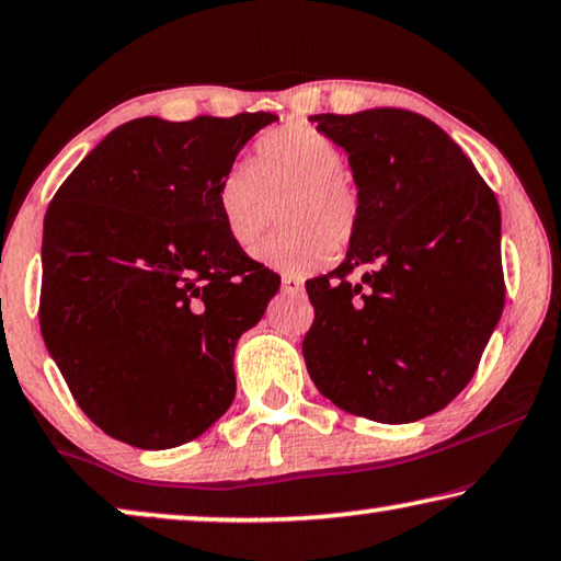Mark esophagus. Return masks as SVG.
Instances as JSON below:
<instances>
[{"mask_svg": "<svg viewBox=\"0 0 561 561\" xmlns=\"http://www.w3.org/2000/svg\"><path fill=\"white\" fill-rule=\"evenodd\" d=\"M280 288H283V294H300V290H304V280L300 278H296V275H283L280 278Z\"/></svg>", "mask_w": 561, "mask_h": 561, "instance_id": "obj_1", "label": "esophagus"}]
</instances>
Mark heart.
Masks as SVG:
<instances>
[{
	"mask_svg": "<svg viewBox=\"0 0 561 561\" xmlns=\"http://www.w3.org/2000/svg\"><path fill=\"white\" fill-rule=\"evenodd\" d=\"M336 141L311 126H286L255 146V167L238 161L222 174L215 202L234 245L253 253L280 213L283 230L261 250L283 271H308L348 248L362 227L359 190L344 174Z\"/></svg>",
	"mask_w": 561,
	"mask_h": 561,
	"instance_id": "obj_1",
	"label": "heart"
}]
</instances>
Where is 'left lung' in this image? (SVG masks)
I'll return each instance as SVG.
<instances>
[{"instance_id": "1", "label": "left lung", "mask_w": 561, "mask_h": 561, "mask_svg": "<svg viewBox=\"0 0 561 561\" xmlns=\"http://www.w3.org/2000/svg\"><path fill=\"white\" fill-rule=\"evenodd\" d=\"M311 121L348 153L362 227L336 271L306 280L316 311L304 339L308 375L352 415L422 420L466 389L501 319L496 194L420 113Z\"/></svg>"}]
</instances>
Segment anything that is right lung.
<instances>
[{
  "mask_svg": "<svg viewBox=\"0 0 561 561\" xmlns=\"http://www.w3.org/2000/svg\"><path fill=\"white\" fill-rule=\"evenodd\" d=\"M273 113L134 118L47 207L39 329L78 408L134 448H176L234 397V344L280 275L227 238L215 192Z\"/></svg>",
  "mask_w": 561,
  "mask_h": 561,
  "instance_id": "obj_1",
  "label": "right lung"
}]
</instances>
